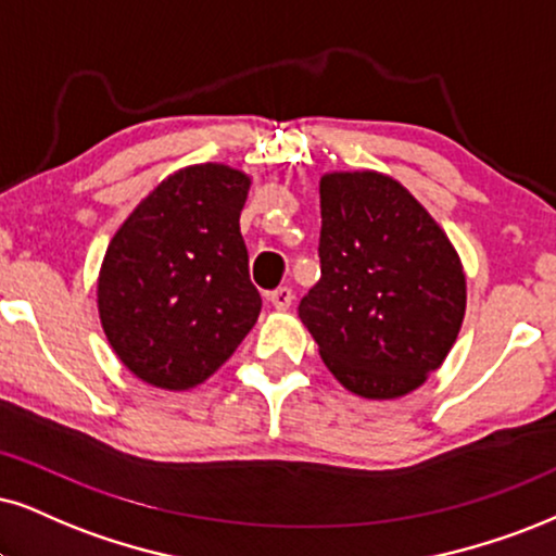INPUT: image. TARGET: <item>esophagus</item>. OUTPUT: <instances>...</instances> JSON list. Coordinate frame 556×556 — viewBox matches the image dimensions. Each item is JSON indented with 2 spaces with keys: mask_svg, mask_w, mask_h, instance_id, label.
Masks as SVG:
<instances>
[{
  "mask_svg": "<svg viewBox=\"0 0 556 556\" xmlns=\"http://www.w3.org/2000/svg\"><path fill=\"white\" fill-rule=\"evenodd\" d=\"M267 301H270L278 312H286L293 304V291L286 289V286H280V289L267 293Z\"/></svg>",
  "mask_w": 556,
  "mask_h": 556,
  "instance_id": "34e87169",
  "label": "esophagus"
}]
</instances>
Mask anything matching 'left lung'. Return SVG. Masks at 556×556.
I'll list each match as a JSON object with an SVG mask.
<instances>
[{
    "mask_svg": "<svg viewBox=\"0 0 556 556\" xmlns=\"http://www.w3.org/2000/svg\"><path fill=\"white\" fill-rule=\"evenodd\" d=\"M319 205L321 278L301 299V321L348 392H415L467 312L454 244L404 185L374 169L321 175Z\"/></svg>",
    "mask_w": 556,
    "mask_h": 556,
    "instance_id": "obj_1",
    "label": "left lung"
}]
</instances>
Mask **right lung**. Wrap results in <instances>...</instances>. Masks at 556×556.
<instances>
[{
  "mask_svg": "<svg viewBox=\"0 0 556 556\" xmlns=\"http://www.w3.org/2000/svg\"><path fill=\"white\" fill-rule=\"evenodd\" d=\"M250 177L193 164L162 180L108 244L98 278L105 338L141 381L185 392L255 327L263 299L239 231Z\"/></svg>",
  "mask_w": 556,
  "mask_h": 556,
  "instance_id": "add662e5",
  "label": "right lung"
}]
</instances>
